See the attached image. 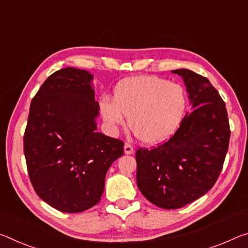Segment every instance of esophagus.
Instances as JSON below:
<instances>
[{"label":"esophagus","instance_id":"1","mask_svg":"<svg viewBox=\"0 0 248 248\" xmlns=\"http://www.w3.org/2000/svg\"><path fill=\"white\" fill-rule=\"evenodd\" d=\"M124 153L125 155H131V153H133V147L131 144L129 143H124Z\"/></svg>","mask_w":248,"mask_h":248}]
</instances>
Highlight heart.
Returning <instances> with one entry per match:
<instances>
[{
    "instance_id": "obj_1",
    "label": "heart",
    "mask_w": 248,
    "mask_h": 248,
    "mask_svg": "<svg viewBox=\"0 0 248 248\" xmlns=\"http://www.w3.org/2000/svg\"><path fill=\"white\" fill-rule=\"evenodd\" d=\"M188 105L182 86L158 76L128 77L117 82L113 98L101 96L98 108L111 131L125 124L145 144H158L178 130Z\"/></svg>"
}]
</instances>
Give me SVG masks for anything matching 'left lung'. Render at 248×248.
Returning a JSON list of instances; mask_svg holds the SVG:
<instances>
[{"label": "left lung", "instance_id": "obj_1", "mask_svg": "<svg viewBox=\"0 0 248 248\" xmlns=\"http://www.w3.org/2000/svg\"><path fill=\"white\" fill-rule=\"evenodd\" d=\"M172 73L184 79L193 110L166 142L136 151L140 192L167 210L183 207L213 187L231 136L225 103L210 80L188 69Z\"/></svg>", "mask_w": 248, "mask_h": 248}]
</instances>
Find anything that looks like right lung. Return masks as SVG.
<instances>
[{"instance_id":"right-lung-1","label":"right lung","mask_w":248,"mask_h":248,"mask_svg":"<svg viewBox=\"0 0 248 248\" xmlns=\"http://www.w3.org/2000/svg\"><path fill=\"white\" fill-rule=\"evenodd\" d=\"M82 69L57 70L31 103L24 155L36 194L54 209L79 213L100 201L108 169L124 141L96 131L98 101Z\"/></svg>"}]
</instances>
